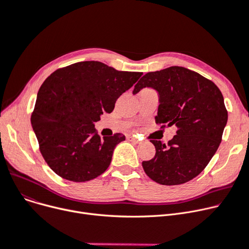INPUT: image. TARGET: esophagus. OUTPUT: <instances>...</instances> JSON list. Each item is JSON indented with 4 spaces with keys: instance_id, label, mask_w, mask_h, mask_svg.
<instances>
[{
    "instance_id": "obj_1",
    "label": "esophagus",
    "mask_w": 249,
    "mask_h": 249,
    "mask_svg": "<svg viewBox=\"0 0 249 249\" xmlns=\"http://www.w3.org/2000/svg\"><path fill=\"white\" fill-rule=\"evenodd\" d=\"M126 139H127L128 141H131V142H133L134 143H140V140H139L138 138H136V137H133V136H127V137H126Z\"/></svg>"
}]
</instances>
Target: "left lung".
Masks as SVG:
<instances>
[{
	"instance_id": "left-lung-1",
	"label": "left lung",
	"mask_w": 249,
	"mask_h": 249,
	"mask_svg": "<svg viewBox=\"0 0 249 249\" xmlns=\"http://www.w3.org/2000/svg\"><path fill=\"white\" fill-rule=\"evenodd\" d=\"M143 87L159 92L156 124L160 128L177 127V135L168 143L151 140L156 155L143 160V171L160 185H180L194 179L216 153L227 124L220 89L199 73L181 66L148 72L135 85L134 94Z\"/></svg>"
}]
</instances>
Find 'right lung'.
Listing matches in <instances>:
<instances>
[{
    "label": "right lung",
    "instance_id": "obj_1",
    "mask_svg": "<svg viewBox=\"0 0 249 249\" xmlns=\"http://www.w3.org/2000/svg\"><path fill=\"white\" fill-rule=\"evenodd\" d=\"M142 75L83 61L57 69L43 82L31 124L41 155L58 176L86 182L107 171L115 145L125 137L100 138L94 123L110 113L116 99Z\"/></svg>",
    "mask_w": 249,
    "mask_h": 249
}]
</instances>
